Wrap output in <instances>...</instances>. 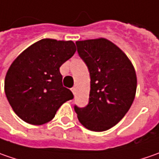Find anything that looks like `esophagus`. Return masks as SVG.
Returning a JSON list of instances; mask_svg holds the SVG:
<instances>
[{"mask_svg": "<svg viewBox=\"0 0 159 159\" xmlns=\"http://www.w3.org/2000/svg\"><path fill=\"white\" fill-rule=\"evenodd\" d=\"M71 92L73 93V95H75L76 94V88H72L71 89Z\"/></svg>", "mask_w": 159, "mask_h": 159, "instance_id": "obj_1", "label": "esophagus"}]
</instances>
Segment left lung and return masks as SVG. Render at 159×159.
Masks as SVG:
<instances>
[{
	"label": "left lung",
	"instance_id": "obj_1",
	"mask_svg": "<svg viewBox=\"0 0 159 159\" xmlns=\"http://www.w3.org/2000/svg\"><path fill=\"white\" fill-rule=\"evenodd\" d=\"M76 45L91 79L88 106L74 107L78 119L89 130L106 131L124 118L134 102V67L125 52L105 38L77 40Z\"/></svg>",
	"mask_w": 159,
	"mask_h": 159
}]
</instances>
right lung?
<instances>
[{
    "mask_svg": "<svg viewBox=\"0 0 159 159\" xmlns=\"http://www.w3.org/2000/svg\"><path fill=\"white\" fill-rule=\"evenodd\" d=\"M76 52L72 40L42 39L25 49L10 64L4 90L15 113L31 125H43L73 98L63 86L60 66Z\"/></svg>",
    "mask_w": 159,
    "mask_h": 159,
    "instance_id": "obj_1",
    "label": "right lung"
}]
</instances>
